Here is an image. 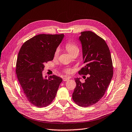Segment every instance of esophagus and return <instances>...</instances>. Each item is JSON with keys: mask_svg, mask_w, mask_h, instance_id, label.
I'll list each match as a JSON object with an SVG mask.
<instances>
[{"mask_svg": "<svg viewBox=\"0 0 132 132\" xmlns=\"http://www.w3.org/2000/svg\"><path fill=\"white\" fill-rule=\"evenodd\" d=\"M70 79V78H63V80L64 81H66L69 80Z\"/></svg>", "mask_w": 132, "mask_h": 132, "instance_id": "obj_1", "label": "esophagus"}]
</instances>
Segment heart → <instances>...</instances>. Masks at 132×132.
<instances>
[{"mask_svg":"<svg viewBox=\"0 0 132 132\" xmlns=\"http://www.w3.org/2000/svg\"><path fill=\"white\" fill-rule=\"evenodd\" d=\"M65 48L66 49V50L68 51L71 55H72L73 53H75L77 51H79V48L78 47V46L76 45L75 43L71 42H67L66 44L65 45ZM59 49H56L55 50L54 54V57L55 58L57 57L58 55H59ZM72 70L71 69H67L65 70V72L67 73H71L72 72Z\"/></svg>","mask_w":132,"mask_h":132,"instance_id":"heart-1","label":"heart"}]
</instances>
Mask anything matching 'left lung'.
Returning a JSON list of instances; mask_svg holds the SVG:
<instances>
[{
  "label": "left lung",
  "instance_id": "1",
  "mask_svg": "<svg viewBox=\"0 0 132 132\" xmlns=\"http://www.w3.org/2000/svg\"><path fill=\"white\" fill-rule=\"evenodd\" d=\"M79 39L82 46L84 67L79 73L88 77L81 83L76 78V87L72 94L75 103L87 107L96 103L105 94L113 76L110 50L103 38L90 31H82Z\"/></svg>",
  "mask_w": 132,
  "mask_h": 132
}]
</instances>
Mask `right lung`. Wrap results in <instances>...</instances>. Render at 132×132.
<instances>
[{"instance_id":"1","label":"right lung","mask_w":132,"mask_h":132,"mask_svg":"<svg viewBox=\"0 0 132 132\" xmlns=\"http://www.w3.org/2000/svg\"><path fill=\"white\" fill-rule=\"evenodd\" d=\"M63 37V34L36 35L24 43L18 53L16 69L18 80L27 100L37 107L52 103L62 81L55 75L43 77L42 71L46 63L53 60Z\"/></svg>"}]
</instances>
